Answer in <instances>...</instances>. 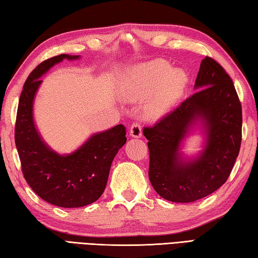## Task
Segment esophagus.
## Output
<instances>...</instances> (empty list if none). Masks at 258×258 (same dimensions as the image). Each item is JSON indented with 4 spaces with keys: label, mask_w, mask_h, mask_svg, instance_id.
Masks as SVG:
<instances>
[{
    "label": "esophagus",
    "mask_w": 258,
    "mask_h": 258,
    "mask_svg": "<svg viewBox=\"0 0 258 258\" xmlns=\"http://www.w3.org/2000/svg\"><path fill=\"white\" fill-rule=\"evenodd\" d=\"M130 133L133 138H141V136H142V126L138 122L133 123L130 127Z\"/></svg>",
    "instance_id": "1"
}]
</instances>
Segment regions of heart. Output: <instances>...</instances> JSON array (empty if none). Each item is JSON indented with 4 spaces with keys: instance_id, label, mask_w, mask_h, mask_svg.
<instances>
[{
    "instance_id": "heart-1",
    "label": "heart",
    "mask_w": 258,
    "mask_h": 258,
    "mask_svg": "<svg viewBox=\"0 0 258 258\" xmlns=\"http://www.w3.org/2000/svg\"><path fill=\"white\" fill-rule=\"evenodd\" d=\"M184 84L185 75L181 70H171L168 62L155 60L135 68L128 95L133 98L141 99L149 96L158 87L148 105V109L152 115H159L179 97Z\"/></svg>"
}]
</instances>
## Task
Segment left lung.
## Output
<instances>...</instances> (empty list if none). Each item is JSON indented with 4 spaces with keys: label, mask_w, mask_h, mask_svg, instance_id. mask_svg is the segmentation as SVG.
Masks as SVG:
<instances>
[{
    "label": "left lung",
    "mask_w": 258,
    "mask_h": 258,
    "mask_svg": "<svg viewBox=\"0 0 258 258\" xmlns=\"http://www.w3.org/2000/svg\"><path fill=\"white\" fill-rule=\"evenodd\" d=\"M195 87L198 90L194 95L143 128L149 140L151 184L173 203H192L219 189L229 178L240 149L243 113L229 75L207 55ZM199 118L207 128V148L199 159L183 164L178 159V145Z\"/></svg>",
    "instance_id": "left-lung-1"
}]
</instances>
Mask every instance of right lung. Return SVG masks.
<instances>
[{"mask_svg": "<svg viewBox=\"0 0 258 258\" xmlns=\"http://www.w3.org/2000/svg\"><path fill=\"white\" fill-rule=\"evenodd\" d=\"M78 55L59 54L44 60L28 76L20 95L14 141L25 181L40 198L62 208H78L95 203L103 195L113 160L126 143V128L119 124L93 135L69 155L47 148L34 127L32 103L41 76L62 59Z\"/></svg>", "mask_w": 258, "mask_h": 258, "instance_id": "add662e5", "label": "right lung"}]
</instances>
